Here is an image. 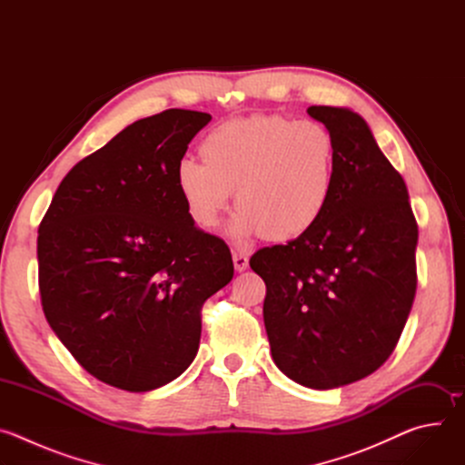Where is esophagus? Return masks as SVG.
<instances>
[{"mask_svg": "<svg viewBox=\"0 0 465 465\" xmlns=\"http://www.w3.org/2000/svg\"><path fill=\"white\" fill-rule=\"evenodd\" d=\"M232 257H233V267H235V271H237V272H242V271H246V269H248V255H246L244 252L233 250Z\"/></svg>", "mask_w": 465, "mask_h": 465, "instance_id": "obj_1", "label": "esophagus"}]
</instances>
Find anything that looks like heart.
<instances>
[{
    "label": "heart",
    "mask_w": 465,
    "mask_h": 465,
    "mask_svg": "<svg viewBox=\"0 0 465 465\" xmlns=\"http://www.w3.org/2000/svg\"><path fill=\"white\" fill-rule=\"evenodd\" d=\"M201 156L183 158L174 171L185 212L212 230L235 191L230 233L237 241H292L322 219L333 194L337 143L318 121L280 114L232 119L204 138Z\"/></svg>",
    "instance_id": "heart-1"
}]
</instances>
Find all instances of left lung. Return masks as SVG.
<instances>
[{
  "label": "left lung",
  "mask_w": 465,
  "mask_h": 465,
  "mask_svg": "<svg viewBox=\"0 0 465 465\" xmlns=\"http://www.w3.org/2000/svg\"><path fill=\"white\" fill-rule=\"evenodd\" d=\"M307 112L337 143L333 194L307 233L257 250L250 267L267 285L276 366L329 390L373 373L395 350L416 296L418 223L366 121L348 108Z\"/></svg>",
  "instance_id": "left-lung-1"
}]
</instances>
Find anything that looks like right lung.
Returning <instances> with one entry per match:
<instances>
[{"mask_svg": "<svg viewBox=\"0 0 465 465\" xmlns=\"http://www.w3.org/2000/svg\"><path fill=\"white\" fill-rule=\"evenodd\" d=\"M212 121L171 108L121 130L60 182L38 228V287L60 342L95 379L149 391L193 362L203 305L233 278L174 171Z\"/></svg>", "mask_w": 465, "mask_h": 465, "instance_id": "add662e5", "label": "right lung"}]
</instances>
